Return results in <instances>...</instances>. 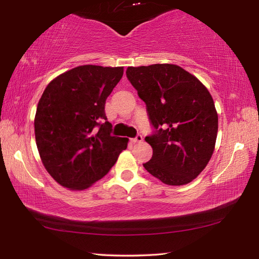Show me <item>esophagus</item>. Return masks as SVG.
<instances>
[{"instance_id":"34e87169","label":"esophagus","mask_w":259,"mask_h":259,"mask_svg":"<svg viewBox=\"0 0 259 259\" xmlns=\"http://www.w3.org/2000/svg\"><path fill=\"white\" fill-rule=\"evenodd\" d=\"M142 141V136L141 135H138L136 137V138L131 139V142H134V144H136V142H141Z\"/></svg>"}]
</instances>
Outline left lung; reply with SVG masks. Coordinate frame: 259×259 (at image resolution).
<instances>
[{
	"label": "left lung",
	"mask_w": 259,
	"mask_h": 259,
	"mask_svg": "<svg viewBox=\"0 0 259 259\" xmlns=\"http://www.w3.org/2000/svg\"><path fill=\"white\" fill-rule=\"evenodd\" d=\"M125 73L156 129L146 137L152 158L144 167L169 186L191 183L206 168L216 145L218 114L211 95L176 64L129 67Z\"/></svg>",
	"instance_id": "8db88e82"
}]
</instances>
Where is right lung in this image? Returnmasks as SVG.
<instances>
[{"label": "right lung", "instance_id": "1", "mask_svg": "<svg viewBox=\"0 0 259 259\" xmlns=\"http://www.w3.org/2000/svg\"><path fill=\"white\" fill-rule=\"evenodd\" d=\"M122 75L123 67L80 65L43 91L34 118L36 147L47 171L62 187L88 189L128 147V138L110 135L112 125L104 112Z\"/></svg>", "mask_w": 259, "mask_h": 259}]
</instances>
